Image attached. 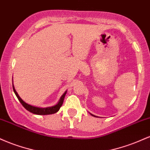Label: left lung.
I'll return each mask as SVG.
<instances>
[{
	"mask_svg": "<svg viewBox=\"0 0 150 150\" xmlns=\"http://www.w3.org/2000/svg\"><path fill=\"white\" fill-rule=\"evenodd\" d=\"M90 114H91V115H92V116H94V117H97V116H94V115H93V114H92V113H90Z\"/></svg>",
	"mask_w": 150,
	"mask_h": 150,
	"instance_id": "obj_1",
	"label": "left lung"
}]
</instances>
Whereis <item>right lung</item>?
Here are the masks:
<instances>
[{
    "label": "right lung",
    "mask_w": 150,
    "mask_h": 150,
    "mask_svg": "<svg viewBox=\"0 0 150 150\" xmlns=\"http://www.w3.org/2000/svg\"><path fill=\"white\" fill-rule=\"evenodd\" d=\"M13 91H14L15 95H16V97H18V100L20 101V102L21 103L22 106H23L27 110V111H29L30 112L37 115H49V114H53V113L58 112V111H59L60 108L61 107L62 104H63L65 96L67 93V91H65L64 94L61 96V99H60V100L58 102L57 104L54 105V106H50V107L41 108V107H37V106H32V105L28 104L26 102H25V101L22 100L21 98L20 97V96L18 95V92H16V90H15L14 86L13 85Z\"/></svg>",
    "instance_id": "add662e5"
}]
</instances>
